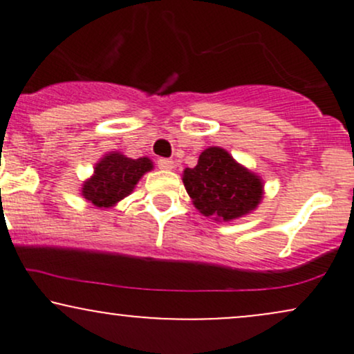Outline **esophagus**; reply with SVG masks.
I'll use <instances>...</instances> for the list:
<instances>
[{
	"instance_id": "1",
	"label": "esophagus",
	"mask_w": 354,
	"mask_h": 354,
	"mask_svg": "<svg viewBox=\"0 0 354 354\" xmlns=\"http://www.w3.org/2000/svg\"><path fill=\"white\" fill-rule=\"evenodd\" d=\"M156 165L160 169H171L173 168V161L169 160V158H158Z\"/></svg>"
}]
</instances>
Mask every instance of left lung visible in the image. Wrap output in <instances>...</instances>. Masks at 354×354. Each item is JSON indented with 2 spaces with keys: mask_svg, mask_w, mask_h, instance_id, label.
Returning a JSON list of instances; mask_svg holds the SVG:
<instances>
[{
  "mask_svg": "<svg viewBox=\"0 0 354 354\" xmlns=\"http://www.w3.org/2000/svg\"><path fill=\"white\" fill-rule=\"evenodd\" d=\"M183 183L205 216L223 221L250 213L263 194L261 180L216 146L205 149L194 168L185 169Z\"/></svg>",
  "mask_w": 354,
  "mask_h": 354,
  "instance_id": "obj_1",
  "label": "left lung"
}]
</instances>
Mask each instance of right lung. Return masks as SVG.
<instances>
[{
    "label": "right lung",
    "mask_w": 354,
    "mask_h": 354,
    "mask_svg": "<svg viewBox=\"0 0 354 354\" xmlns=\"http://www.w3.org/2000/svg\"><path fill=\"white\" fill-rule=\"evenodd\" d=\"M153 168L148 158L131 160L120 153L104 156L96 165L95 176L83 186V196L98 208H108L131 193L140 178Z\"/></svg>",
    "instance_id": "1"
}]
</instances>
